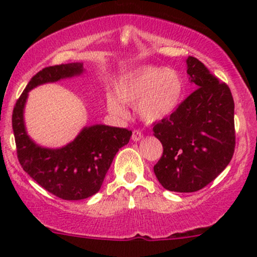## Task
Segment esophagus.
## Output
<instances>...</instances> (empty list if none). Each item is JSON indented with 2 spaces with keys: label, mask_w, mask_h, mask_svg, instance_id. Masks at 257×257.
<instances>
[{
  "label": "esophagus",
  "mask_w": 257,
  "mask_h": 257,
  "mask_svg": "<svg viewBox=\"0 0 257 257\" xmlns=\"http://www.w3.org/2000/svg\"><path fill=\"white\" fill-rule=\"evenodd\" d=\"M143 138H144V134L141 132H139V131H134L133 132V135H132V140L133 141H135V143H138V141H140V140H143Z\"/></svg>",
  "instance_id": "34e87169"
}]
</instances>
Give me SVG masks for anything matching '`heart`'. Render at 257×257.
Segmentation results:
<instances>
[{"label":"heart","instance_id":"obj_1","mask_svg":"<svg viewBox=\"0 0 257 257\" xmlns=\"http://www.w3.org/2000/svg\"><path fill=\"white\" fill-rule=\"evenodd\" d=\"M184 90V78L174 67L143 66L119 82L114 90L116 96L110 94L106 104L110 112L118 117L126 114L123 104H135L141 119L155 123L175 113Z\"/></svg>","mask_w":257,"mask_h":257}]
</instances>
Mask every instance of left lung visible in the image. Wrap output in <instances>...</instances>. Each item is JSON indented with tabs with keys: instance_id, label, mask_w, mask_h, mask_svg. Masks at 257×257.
<instances>
[{
	"instance_id": "1",
	"label": "left lung",
	"mask_w": 257,
	"mask_h": 257,
	"mask_svg": "<svg viewBox=\"0 0 257 257\" xmlns=\"http://www.w3.org/2000/svg\"><path fill=\"white\" fill-rule=\"evenodd\" d=\"M197 89L175 113L153 126L163 155L153 167L159 184L173 192H196L225 170L235 146L234 101L197 58L186 59Z\"/></svg>"
}]
</instances>
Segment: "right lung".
<instances>
[{"label": "right lung", "mask_w": 257, "mask_h": 257, "mask_svg": "<svg viewBox=\"0 0 257 257\" xmlns=\"http://www.w3.org/2000/svg\"><path fill=\"white\" fill-rule=\"evenodd\" d=\"M83 63L43 69L29 82L13 110L12 125L18 159L38 185L65 200L85 199L99 192L116 153L129 143L132 131L106 124L83 126L66 145L51 149L38 145L26 132L24 112L29 91L46 83L81 76Z\"/></svg>", "instance_id": "1"}]
</instances>
